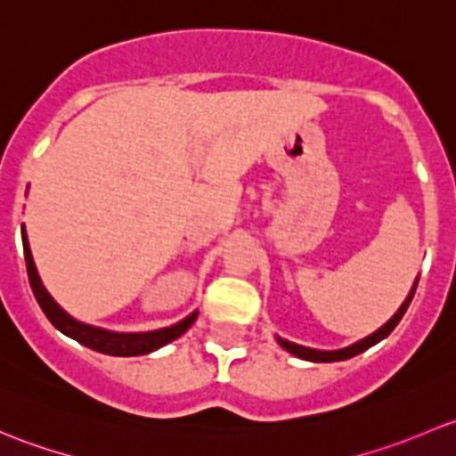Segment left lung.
Returning <instances> with one entry per match:
<instances>
[{
	"mask_svg": "<svg viewBox=\"0 0 456 456\" xmlns=\"http://www.w3.org/2000/svg\"><path fill=\"white\" fill-rule=\"evenodd\" d=\"M415 289H417V282H415V287H412L411 296L406 297V302H403V305L399 306L397 314H395L393 317H390V320L386 322V324L381 326L379 330H375V333L369 335V338L360 339V342L351 344V346H346V348H339V351H315V348L300 346V344L287 342V339H280V338H278V342L282 344V348H287V351L291 353V355L300 357V360H309V362H342V360H348V357H355V355H360V353H364L366 348L375 346V344L379 342V339L388 338V335L393 333L395 326L399 324V320H402L403 314H406L408 305H411L412 296H415Z\"/></svg>",
	"mask_w": 456,
	"mask_h": 456,
	"instance_id": "left-lung-1",
	"label": "left lung"
}]
</instances>
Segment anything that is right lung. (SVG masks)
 I'll return each mask as SVG.
<instances>
[{"instance_id": "right-lung-1", "label": "right lung", "mask_w": 456, "mask_h": 456, "mask_svg": "<svg viewBox=\"0 0 456 456\" xmlns=\"http://www.w3.org/2000/svg\"><path fill=\"white\" fill-rule=\"evenodd\" d=\"M21 240H24V257H26V271H28V282L32 293H35L37 302H39L41 311H44L45 317L57 326L61 333L70 335L72 339H77L84 346L92 348V351L105 353V355H118V357H132V355H145V353L156 351V348L165 346L172 339L181 338L194 320L199 317V311H194L190 317H185L178 324L167 326V329L150 330V333H112V330L94 329V326H87L77 322L75 317H70L53 297L48 296V291L41 284L39 275H37L35 262H32L28 240H26V233L21 232Z\"/></svg>"}]
</instances>
